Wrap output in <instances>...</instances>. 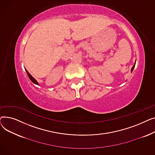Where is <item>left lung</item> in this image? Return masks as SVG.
Wrapping results in <instances>:
<instances>
[{
	"instance_id": "left-lung-1",
	"label": "left lung",
	"mask_w": 155,
	"mask_h": 155,
	"mask_svg": "<svg viewBox=\"0 0 155 155\" xmlns=\"http://www.w3.org/2000/svg\"><path fill=\"white\" fill-rule=\"evenodd\" d=\"M136 61H135V63H134V64L133 65V67H132V68H131V73H132V71H133V70H134V67H135V64H136Z\"/></svg>"
}]
</instances>
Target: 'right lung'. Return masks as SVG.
I'll list each match as a JSON object with an SVG mask.
<instances>
[{"label":"right lung","instance_id":"obj_1","mask_svg":"<svg viewBox=\"0 0 155 155\" xmlns=\"http://www.w3.org/2000/svg\"><path fill=\"white\" fill-rule=\"evenodd\" d=\"M25 70H26V73H27V74H28V77L29 78V79L31 80V82H32V83H34L35 84H36V85H39V83L38 82V81L33 77H32L30 73L28 71V70H26V69H25Z\"/></svg>","mask_w":155,"mask_h":155}]
</instances>
